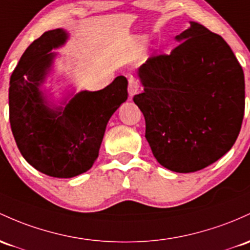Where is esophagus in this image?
I'll list each match as a JSON object with an SVG mask.
<instances>
[{"mask_svg": "<svg viewBox=\"0 0 250 250\" xmlns=\"http://www.w3.org/2000/svg\"><path fill=\"white\" fill-rule=\"evenodd\" d=\"M140 85L138 83V81L134 78L129 79V83H128V92H129L130 97H133L134 95H136L139 92Z\"/></svg>", "mask_w": 250, "mask_h": 250, "instance_id": "obj_1", "label": "esophagus"}]
</instances>
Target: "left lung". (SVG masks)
Here are the masks:
<instances>
[{
	"mask_svg": "<svg viewBox=\"0 0 250 250\" xmlns=\"http://www.w3.org/2000/svg\"><path fill=\"white\" fill-rule=\"evenodd\" d=\"M169 54L150 57L138 76L134 102L160 165L190 173L222 158L236 141L245 115V75L221 35L201 23L175 37Z\"/></svg>",
	"mask_w": 250,
	"mask_h": 250,
	"instance_id": "1",
	"label": "left lung"
}]
</instances>
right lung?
<instances>
[{
    "mask_svg": "<svg viewBox=\"0 0 250 250\" xmlns=\"http://www.w3.org/2000/svg\"><path fill=\"white\" fill-rule=\"evenodd\" d=\"M67 33L58 28L34 40L13 71L9 121L16 145L29 165L54 178L89 171L100 152L108 121L128 98V81L119 76L100 91H81L65 106L49 105L41 90Z\"/></svg>",
    "mask_w": 250,
    "mask_h": 250,
    "instance_id": "obj_1",
    "label": "right lung"
}]
</instances>
